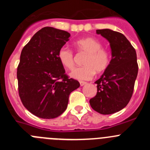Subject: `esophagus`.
Returning a JSON list of instances; mask_svg holds the SVG:
<instances>
[{"label": "esophagus", "instance_id": "obj_1", "mask_svg": "<svg viewBox=\"0 0 150 150\" xmlns=\"http://www.w3.org/2000/svg\"><path fill=\"white\" fill-rule=\"evenodd\" d=\"M86 83H87L86 82H83V81H80V82H79V84H80V86H83L86 84Z\"/></svg>", "mask_w": 150, "mask_h": 150}]
</instances>
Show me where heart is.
Wrapping results in <instances>:
<instances>
[{"label": "heart", "mask_w": 150, "mask_h": 150, "mask_svg": "<svg viewBox=\"0 0 150 150\" xmlns=\"http://www.w3.org/2000/svg\"><path fill=\"white\" fill-rule=\"evenodd\" d=\"M75 46L80 53L86 54L83 61V67L74 69L71 73V77L79 80H88L95 75L103 73L108 68L110 63V56L108 51L102 48L100 42L92 38L79 40L75 42ZM58 59L64 67L72 70L75 65L73 52L62 47L58 52Z\"/></svg>", "instance_id": "heart-1"}]
</instances>
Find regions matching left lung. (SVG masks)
I'll list each match as a JSON object with an SVG mask.
<instances>
[{
  "mask_svg": "<svg viewBox=\"0 0 150 150\" xmlns=\"http://www.w3.org/2000/svg\"><path fill=\"white\" fill-rule=\"evenodd\" d=\"M96 33L109 41L112 59L108 68L95 81L98 91L89 103L100 114H112L122 110L131 100L138 72L137 54L121 33L110 29L96 30Z\"/></svg>",
  "mask_w": 150,
  "mask_h": 150,
  "instance_id": "obj_1",
  "label": "left lung"
}]
</instances>
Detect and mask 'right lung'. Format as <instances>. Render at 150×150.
Instances as JSON below:
<instances>
[{"label":"right lung","mask_w":150,"mask_h":150,"mask_svg":"<svg viewBox=\"0 0 150 150\" xmlns=\"http://www.w3.org/2000/svg\"><path fill=\"white\" fill-rule=\"evenodd\" d=\"M65 30L45 27L24 46L17 68L18 95L34 116L54 119L67 109L70 94L79 83L66 75L58 52L69 40Z\"/></svg>","instance_id":"1"}]
</instances>
